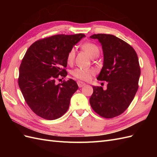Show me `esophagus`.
Here are the masks:
<instances>
[{"instance_id":"1","label":"esophagus","mask_w":157,"mask_h":157,"mask_svg":"<svg viewBox=\"0 0 157 157\" xmlns=\"http://www.w3.org/2000/svg\"><path fill=\"white\" fill-rule=\"evenodd\" d=\"M77 84H78V86L79 88H81V87L84 86L86 84H85L83 82H82V81H80V80H78V81H77Z\"/></svg>"}]
</instances>
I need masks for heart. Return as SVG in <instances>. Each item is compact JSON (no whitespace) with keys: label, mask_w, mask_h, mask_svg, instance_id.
I'll return each mask as SVG.
<instances>
[{"label":"heart","mask_w":157,"mask_h":157,"mask_svg":"<svg viewBox=\"0 0 157 157\" xmlns=\"http://www.w3.org/2000/svg\"><path fill=\"white\" fill-rule=\"evenodd\" d=\"M82 49L86 52L88 56L91 58L94 57H98L99 54V48L97 44L94 42H84L81 46ZM75 56V50L74 48H71L67 56V61L69 63H72ZM96 74V71L92 68L82 69V68H76L71 71V75L75 78H78L85 81H88L92 78V76Z\"/></svg>","instance_id":"1"}]
</instances>
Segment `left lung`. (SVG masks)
<instances>
[{
  "label": "left lung",
  "instance_id": "left-lung-1",
  "mask_svg": "<svg viewBox=\"0 0 157 157\" xmlns=\"http://www.w3.org/2000/svg\"><path fill=\"white\" fill-rule=\"evenodd\" d=\"M90 37L98 39L103 49V65L97 79L108 82L105 90L92 86L90 105L101 117L114 118L126 110L138 89V58L130 44L113 35L94 34Z\"/></svg>",
  "mask_w": 157,
  "mask_h": 157
}]
</instances>
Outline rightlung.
<instances>
[{"label": "right lung", "mask_w": 157, "mask_h": 157, "mask_svg": "<svg viewBox=\"0 0 157 157\" xmlns=\"http://www.w3.org/2000/svg\"><path fill=\"white\" fill-rule=\"evenodd\" d=\"M84 34L57 35L35 42L23 57L18 84L26 103L36 115L55 120L68 110L71 98L78 88L74 80L56 84L67 72V56Z\"/></svg>", "instance_id": "add662e5"}]
</instances>
